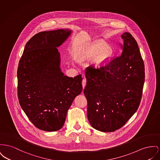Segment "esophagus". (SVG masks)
I'll return each instance as SVG.
<instances>
[{"mask_svg":"<svg viewBox=\"0 0 160 160\" xmlns=\"http://www.w3.org/2000/svg\"><path fill=\"white\" fill-rule=\"evenodd\" d=\"M86 84V78H85V77H84V78H83V80H82V86H83V89L85 88Z\"/></svg>","mask_w":160,"mask_h":160,"instance_id":"1","label":"esophagus"}]
</instances>
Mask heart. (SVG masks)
<instances>
[{"mask_svg":"<svg viewBox=\"0 0 160 160\" xmlns=\"http://www.w3.org/2000/svg\"><path fill=\"white\" fill-rule=\"evenodd\" d=\"M83 54L88 58L95 57L94 63L96 64H102L111 58L113 54L112 48L107 47L103 42H95L85 48Z\"/></svg>","mask_w":160,"mask_h":160,"instance_id":"1","label":"heart"}]
</instances>
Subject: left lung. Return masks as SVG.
Listing matches in <instances>:
<instances>
[{
  "label": "left lung",
  "mask_w": 160,
  "mask_h": 160,
  "mask_svg": "<svg viewBox=\"0 0 160 160\" xmlns=\"http://www.w3.org/2000/svg\"><path fill=\"white\" fill-rule=\"evenodd\" d=\"M121 37V56L100 68L88 67L85 71L88 118L92 128L103 132L121 128L137 111L141 102L144 62L131 34L125 32Z\"/></svg>",
  "instance_id": "left-lung-1"
}]
</instances>
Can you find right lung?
I'll return each mask as SVG.
<instances>
[{"instance_id": "1", "label": "right lung", "mask_w": 160, "mask_h": 160, "mask_svg": "<svg viewBox=\"0 0 160 160\" xmlns=\"http://www.w3.org/2000/svg\"><path fill=\"white\" fill-rule=\"evenodd\" d=\"M69 29L40 32L27 43L18 69L19 103L40 130L60 129L74 98L82 91V77L64 75L60 47L72 34Z\"/></svg>"}]
</instances>
